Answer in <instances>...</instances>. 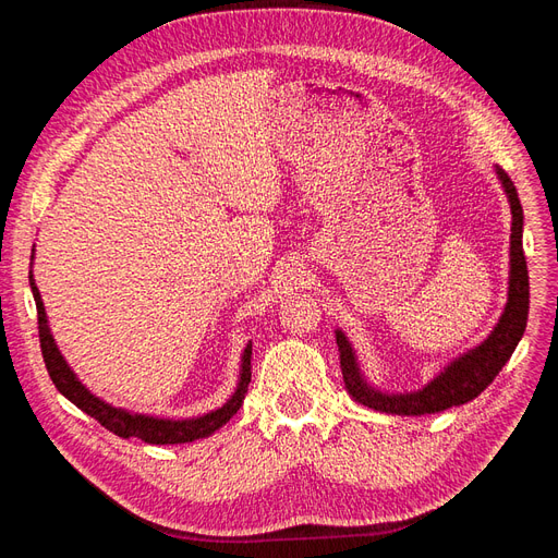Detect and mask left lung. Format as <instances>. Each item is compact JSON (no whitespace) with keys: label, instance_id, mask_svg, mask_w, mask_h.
Returning a JSON list of instances; mask_svg holds the SVG:
<instances>
[{"label":"left lung","instance_id":"obj_1","mask_svg":"<svg viewBox=\"0 0 558 558\" xmlns=\"http://www.w3.org/2000/svg\"><path fill=\"white\" fill-rule=\"evenodd\" d=\"M502 181V189L508 193L510 209H512V238H510V298L505 312L498 320L494 332L472 351L463 353L451 365L445 367L442 375H437L428 386L421 388L416 393H400L388 396L369 388L356 365L351 344L347 337L337 330V347H340V367L347 391L353 400L363 402L365 408H373L386 414H404V416H421V414H435L445 412L453 404H465L475 400L484 388L496 379L502 365L510 361L514 353L523 330H526L529 320V267L526 256H523L521 232H523V209L517 195L512 179L498 170Z\"/></svg>","mask_w":558,"mask_h":558}]
</instances>
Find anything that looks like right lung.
Here are the masks:
<instances>
[{
	"instance_id": "right-lung-1",
	"label": "right lung",
	"mask_w": 558,
	"mask_h": 558,
	"mask_svg": "<svg viewBox=\"0 0 558 558\" xmlns=\"http://www.w3.org/2000/svg\"><path fill=\"white\" fill-rule=\"evenodd\" d=\"M29 286H32V295H35V302H37L41 356H44L50 379H53L56 388L66 400H72L78 410H83L88 416L99 421V424H102L107 430H111L113 435L137 437V440H144L148 445L193 442V440H199V437L211 435L223 424H228V421L242 408L244 396L248 391V381H251V344L244 349V356H242V377H240L238 391H234V396L223 404V408H218L205 416L170 421V418H154V416H144V414H130L125 410L111 408V404L95 398L88 388L76 379L70 365L64 363L60 349L56 347L53 335H50V330H48L46 310H44L39 289L35 286V279H32V272H29Z\"/></svg>"
}]
</instances>
